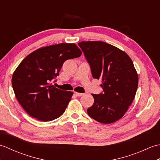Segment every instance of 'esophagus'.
Returning a JSON list of instances; mask_svg holds the SVG:
<instances>
[{
  "label": "esophagus",
  "instance_id": "esophagus-1",
  "mask_svg": "<svg viewBox=\"0 0 160 160\" xmlns=\"http://www.w3.org/2000/svg\"><path fill=\"white\" fill-rule=\"evenodd\" d=\"M74 94L76 95V96L78 97H80V96H82L84 93H78V92H74Z\"/></svg>",
  "mask_w": 160,
  "mask_h": 160
}]
</instances>
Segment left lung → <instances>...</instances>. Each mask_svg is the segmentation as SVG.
I'll use <instances>...</instances> for the list:
<instances>
[{
    "label": "left lung",
    "instance_id": "left-lung-1",
    "mask_svg": "<svg viewBox=\"0 0 160 160\" xmlns=\"http://www.w3.org/2000/svg\"><path fill=\"white\" fill-rule=\"evenodd\" d=\"M78 45L90 65L93 78L102 80V92L92 94L89 116L100 123L111 124L123 116L133 100L138 76L127 53L102 41L80 42Z\"/></svg>",
    "mask_w": 160,
    "mask_h": 160
}]
</instances>
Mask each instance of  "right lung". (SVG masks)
<instances>
[{"instance_id":"1","label":"right lung","mask_w":160,"mask_h":160,"mask_svg":"<svg viewBox=\"0 0 160 160\" xmlns=\"http://www.w3.org/2000/svg\"><path fill=\"white\" fill-rule=\"evenodd\" d=\"M81 54L76 44L61 43L37 49L20 62L12 84L17 100L30 116L49 122L64 113L73 92L60 90L50 82H56L67 60Z\"/></svg>"}]
</instances>
